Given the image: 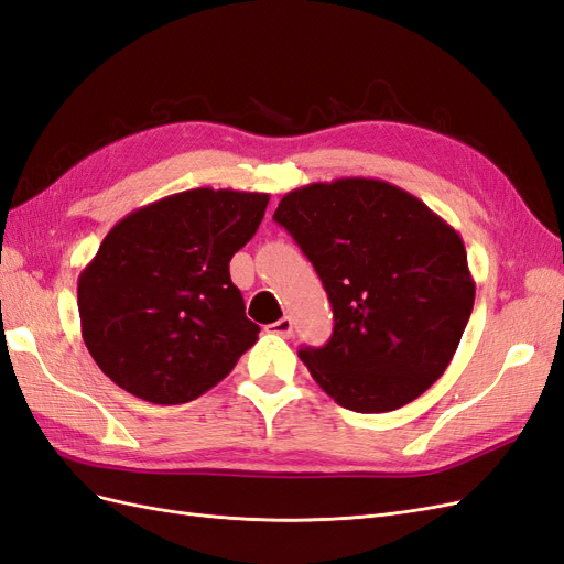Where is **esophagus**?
<instances>
[{"mask_svg":"<svg viewBox=\"0 0 564 564\" xmlns=\"http://www.w3.org/2000/svg\"><path fill=\"white\" fill-rule=\"evenodd\" d=\"M272 334H278V336H292V329H294V322H292V317L289 315H284V317H280L278 322H272L270 327H268Z\"/></svg>","mask_w":564,"mask_h":564,"instance_id":"34e87169","label":"esophagus"}]
</instances>
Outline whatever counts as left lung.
<instances>
[{
    "label": "left lung",
    "instance_id": "8db88e82",
    "mask_svg": "<svg viewBox=\"0 0 564 564\" xmlns=\"http://www.w3.org/2000/svg\"><path fill=\"white\" fill-rule=\"evenodd\" d=\"M272 218L308 256L334 311L327 346L299 350L317 386L360 414L423 395L473 311L460 235L412 193L360 176L296 187Z\"/></svg>",
    "mask_w": 564,
    "mask_h": 564
}]
</instances>
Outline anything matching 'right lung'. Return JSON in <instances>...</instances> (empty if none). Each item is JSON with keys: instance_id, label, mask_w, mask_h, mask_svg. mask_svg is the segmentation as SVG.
<instances>
[{"instance_id": "right-lung-1", "label": "right lung", "mask_w": 564, "mask_h": 564, "mask_svg": "<svg viewBox=\"0 0 564 564\" xmlns=\"http://www.w3.org/2000/svg\"><path fill=\"white\" fill-rule=\"evenodd\" d=\"M268 199L195 187L112 226L77 280L82 338L112 383L152 404L191 402L259 340L230 259L259 230Z\"/></svg>"}]
</instances>
